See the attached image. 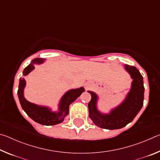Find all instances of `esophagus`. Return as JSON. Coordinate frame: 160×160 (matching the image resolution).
<instances>
[{"instance_id":"34e87169","label":"esophagus","mask_w":160,"mask_h":160,"mask_svg":"<svg viewBox=\"0 0 160 160\" xmlns=\"http://www.w3.org/2000/svg\"><path fill=\"white\" fill-rule=\"evenodd\" d=\"M89 89V86H86V90H88Z\"/></svg>"}]
</instances>
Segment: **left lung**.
Returning <instances> with one entry per match:
<instances>
[{"mask_svg": "<svg viewBox=\"0 0 160 160\" xmlns=\"http://www.w3.org/2000/svg\"><path fill=\"white\" fill-rule=\"evenodd\" d=\"M125 69L132 79L131 89L125 100L109 113L105 114L99 112L97 107L98 97L93 92L88 91L92 97L88 103L89 116L100 128L109 130L123 128L133 120L142 107L145 88L142 75L135 66L125 65Z\"/></svg>", "mask_w": 160, "mask_h": 160, "instance_id": "left-lung-1", "label": "left lung"}]
</instances>
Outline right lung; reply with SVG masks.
Segmentation results:
<instances>
[{
    "instance_id": "obj_1",
    "label": "right lung",
    "mask_w": 160,
    "mask_h": 160,
    "mask_svg": "<svg viewBox=\"0 0 160 160\" xmlns=\"http://www.w3.org/2000/svg\"><path fill=\"white\" fill-rule=\"evenodd\" d=\"M44 59L40 58L32 60V63L24 70V76L28 75L34 68V64H41L44 63ZM25 85V80L20 78L18 94L21 107L32 120L44 126L56 125V124L63 122L65 116H66L69 113L70 104L73 102L85 91V89L82 87L78 89H72V90L68 91L62 97L60 103H59L58 112H53L47 107L39 106V105L28 102L24 97V88Z\"/></svg>"
}]
</instances>
